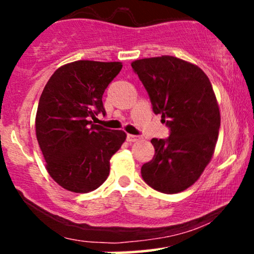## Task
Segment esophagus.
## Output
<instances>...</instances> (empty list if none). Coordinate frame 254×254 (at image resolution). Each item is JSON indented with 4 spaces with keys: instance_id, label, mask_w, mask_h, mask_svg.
Returning a JSON list of instances; mask_svg holds the SVG:
<instances>
[{
    "instance_id": "1",
    "label": "esophagus",
    "mask_w": 254,
    "mask_h": 254,
    "mask_svg": "<svg viewBox=\"0 0 254 254\" xmlns=\"http://www.w3.org/2000/svg\"><path fill=\"white\" fill-rule=\"evenodd\" d=\"M139 139V136H135V135H130V133H127V142H136Z\"/></svg>"
}]
</instances>
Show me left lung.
<instances>
[{"mask_svg": "<svg viewBox=\"0 0 254 254\" xmlns=\"http://www.w3.org/2000/svg\"><path fill=\"white\" fill-rule=\"evenodd\" d=\"M149 95L153 112L170 129L153 138V160L142 178L162 193H178L197 182L211 160L221 117L214 89L200 68L180 58L161 56L131 63Z\"/></svg>", "mask_w": 254, "mask_h": 254, "instance_id": "left-lung-1", "label": "left lung"}]
</instances>
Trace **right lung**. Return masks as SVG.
Instances as JSON below:
<instances>
[{
  "instance_id": "right-lung-1",
  "label": "right lung",
  "mask_w": 254,
  "mask_h": 254,
  "mask_svg": "<svg viewBox=\"0 0 254 254\" xmlns=\"http://www.w3.org/2000/svg\"><path fill=\"white\" fill-rule=\"evenodd\" d=\"M121 62L76 61L58 68L46 83L36 117L38 143L52 179L65 190L93 191L107 179L110 160L124 131L93 124L106 115L103 94L122 70Z\"/></svg>"
}]
</instances>
